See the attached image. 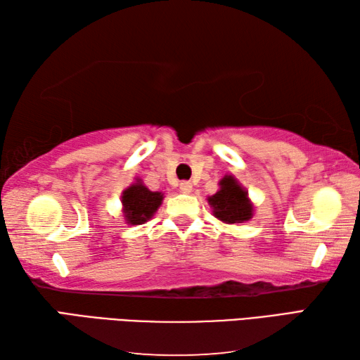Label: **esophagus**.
<instances>
[{
	"label": "esophagus",
	"instance_id": "obj_1",
	"mask_svg": "<svg viewBox=\"0 0 360 360\" xmlns=\"http://www.w3.org/2000/svg\"><path fill=\"white\" fill-rule=\"evenodd\" d=\"M180 191H181V193H185V194H189L191 191H193V183H191V181H181L180 183Z\"/></svg>",
	"mask_w": 360,
	"mask_h": 360
}]
</instances>
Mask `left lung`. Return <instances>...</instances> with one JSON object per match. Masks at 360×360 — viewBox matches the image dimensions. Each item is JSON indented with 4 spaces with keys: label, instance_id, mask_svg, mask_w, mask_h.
Listing matches in <instances>:
<instances>
[{
    "label": "left lung",
    "instance_id": "obj_1",
    "mask_svg": "<svg viewBox=\"0 0 360 360\" xmlns=\"http://www.w3.org/2000/svg\"><path fill=\"white\" fill-rule=\"evenodd\" d=\"M221 189L208 197V203L219 221L225 224H242L253 217V205L248 200L247 191L242 188L233 175H225L219 181Z\"/></svg>",
    "mask_w": 360,
    "mask_h": 360
}]
</instances>
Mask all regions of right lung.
<instances>
[{
	"label": "right lung",
	"mask_w": 360,
	"mask_h": 360,
	"mask_svg": "<svg viewBox=\"0 0 360 360\" xmlns=\"http://www.w3.org/2000/svg\"><path fill=\"white\" fill-rule=\"evenodd\" d=\"M121 197L124 217L130 225H141L148 222L163 202V194L158 191L157 193L149 191L139 180L124 191Z\"/></svg>",
	"instance_id": "obj_1"
}]
</instances>
